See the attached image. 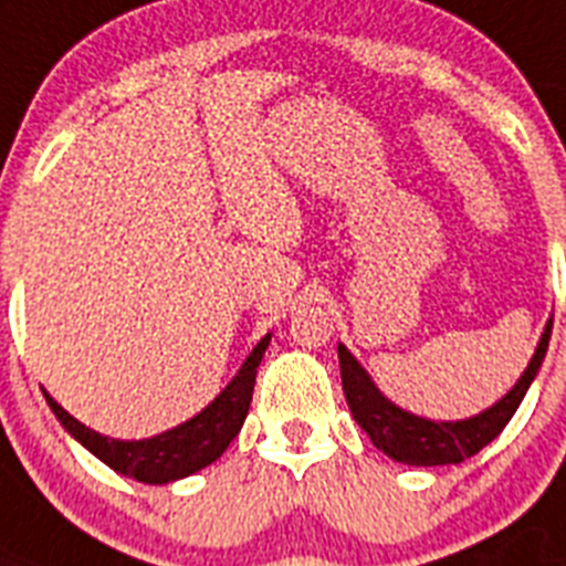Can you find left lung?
Here are the masks:
<instances>
[{
    "instance_id": "1",
    "label": "left lung",
    "mask_w": 566,
    "mask_h": 566,
    "mask_svg": "<svg viewBox=\"0 0 566 566\" xmlns=\"http://www.w3.org/2000/svg\"><path fill=\"white\" fill-rule=\"evenodd\" d=\"M549 332H553V321L547 323V329L541 335L538 349H535L533 360L521 375L518 384L504 395L486 412L475 415L470 421L455 423H438L423 421L418 415H409L398 409L395 403L384 398L375 389L360 364L346 352V346H337V357H340V378H343V395L349 403L355 421L364 427L371 443L384 449L392 461L409 463V467H441V463H461L467 458L478 455L490 441H495L501 429L510 423L518 403L524 400L526 389L533 384L535 371H538L541 360L547 355Z\"/></svg>"
}]
</instances>
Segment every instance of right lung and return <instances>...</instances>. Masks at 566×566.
<instances>
[{"label": "right lung", "mask_w": 566, "mask_h": 566, "mask_svg": "<svg viewBox=\"0 0 566 566\" xmlns=\"http://www.w3.org/2000/svg\"><path fill=\"white\" fill-rule=\"evenodd\" d=\"M269 340H272V335H265L254 346V352L245 357L243 369L237 371V378L197 418L168 429L157 438H148V441H114V438H105V434L94 432L76 418H71L48 392L45 400L53 415L60 418L62 427L74 434L82 447H88L99 461L108 463L111 470L123 472L134 481H143V484H168V481L195 475L197 470L214 463L217 458L223 455L226 447L234 441L240 427H243L245 415H249L254 378H258V366L263 360Z\"/></svg>", "instance_id": "obj_1"}]
</instances>
